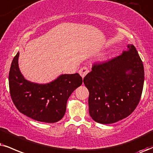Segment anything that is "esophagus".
Segmentation results:
<instances>
[{
	"label": "esophagus",
	"mask_w": 153,
	"mask_h": 153,
	"mask_svg": "<svg viewBox=\"0 0 153 153\" xmlns=\"http://www.w3.org/2000/svg\"><path fill=\"white\" fill-rule=\"evenodd\" d=\"M88 73V68L86 67L82 68V69L79 71V74L80 76L82 77V79H84Z\"/></svg>",
	"instance_id": "34e87169"
}]
</instances>
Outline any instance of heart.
<instances>
[{"instance_id":"b5f03b06","label":"heart","mask_w":153,"mask_h":153,"mask_svg":"<svg viewBox=\"0 0 153 153\" xmlns=\"http://www.w3.org/2000/svg\"><path fill=\"white\" fill-rule=\"evenodd\" d=\"M109 58V55H106L103 57V60H107Z\"/></svg>"}]
</instances>
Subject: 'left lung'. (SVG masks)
I'll use <instances>...</instances> for the list:
<instances>
[{"label":"left lung","instance_id":"left-lung-1","mask_svg":"<svg viewBox=\"0 0 153 153\" xmlns=\"http://www.w3.org/2000/svg\"><path fill=\"white\" fill-rule=\"evenodd\" d=\"M84 83L89 91L88 110L94 121L111 124L131 115L144 84L143 64L134 45H128L111 61L94 65Z\"/></svg>","mask_w":153,"mask_h":153}]
</instances>
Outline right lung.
I'll list each match as a JSON object with an SVG mask.
<instances>
[{"label": "right lung", "mask_w": 153, "mask_h": 153, "mask_svg": "<svg viewBox=\"0 0 153 153\" xmlns=\"http://www.w3.org/2000/svg\"><path fill=\"white\" fill-rule=\"evenodd\" d=\"M20 52L13 58L9 72L11 99L18 110L32 119L44 123H56L63 118L69 97L82 84L78 73L60 74L47 84L26 79L18 65Z\"/></svg>", "instance_id": "obj_1"}]
</instances>
